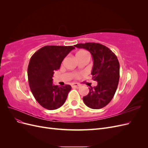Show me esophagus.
Instances as JSON below:
<instances>
[{"label": "esophagus", "mask_w": 148, "mask_h": 148, "mask_svg": "<svg viewBox=\"0 0 148 148\" xmlns=\"http://www.w3.org/2000/svg\"><path fill=\"white\" fill-rule=\"evenodd\" d=\"M79 86H80V85L79 84H77V83H75V84H73L72 85H71V87L73 88H79Z\"/></svg>", "instance_id": "esophagus-1"}]
</instances>
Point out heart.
I'll list each match as a JSON object with an SVG mask.
<instances>
[{
    "label": "heart",
    "mask_w": 148,
    "mask_h": 148,
    "mask_svg": "<svg viewBox=\"0 0 148 148\" xmlns=\"http://www.w3.org/2000/svg\"><path fill=\"white\" fill-rule=\"evenodd\" d=\"M76 57H77V58H80V57H89V56L87 51L84 50H81L77 52V53H76ZM74 76L75 78H78L79 76V75L75 74Z\"/></svg>",
    "instance_id": "obj_1"
}]
</instances>
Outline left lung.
I'll list each match as a JSON object with an SVG mask.
<instances>
[{
	"label": "left lung",
	"mask_w": 148,
	"mask_h": 148,
	"mask_svg": "<svg viewBox=\"0 0 148 148\" xmlns=\"http://www.w3.org/2000/svg\"><path fill=\"white\" fill-rule=\"evenodd\" d=\"M74 46L91 52L94 62L91 75L93 80L97 82L96 86H90L88 95L83 97L84 104L93 109L103 108L112 99L118 86L120 64L117 57L110 49L99 43H81Z\"/></svg>",
	"instance_id": "1"
}]
</instances>
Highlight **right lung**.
I'll use <instances>...</instances> for the list:
<instances>
[{
  "label": "right lung",
  "mask_w": 148,
  "mask_h": 148,
  "mask_svg": "<svg viewBox=\"0 0 148 148\" xmlns=\"http://www.w3.org/2000/svg\"><path fill=\"white\" fill-rule=\"evenodd\" d=\"M73 46H46L31 56L28 66L29 88L34 98L44 108L55 110L65 102L71 87H60L52 84L55 70H59L62 61Z\"/></svg>",
  "instance_id": "1"
}]
</instances>
